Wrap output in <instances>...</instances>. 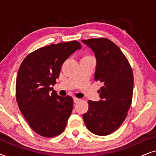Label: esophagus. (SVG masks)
<instances>
[{"instance_id": "esophagus-1", "label": "esophagus", "mask_w": 156, "mask_h": 156, "mask_svg": "<svg viewBox=\"0 0 156 156\" xmlns=\"http://www.w3.org/2000/svg\"><path fill=\"white\" fill-rule=\"evenodd\" d=\"M79 101H80V99H78V98H76V97L74 98V103H77Z\"/></svg>"}]
</instances>
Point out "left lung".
<instances>
[{
  "label": "left lung",
  "instance_id": "8db88e82",
  "mask_svg": "<svg viewBox=\"0 0 156 156\" xmlns=\"http://www.w3.org/2000/svg\"><path fill=\"white\" fill-rule=\"evenodd\" d=\"M82 41L94 52V80L103 85L98 91L101 100H89V109L83 119L91 133L106 136L116 131L126 118L133 97V71L123 53L110 40L101 37Z\"/></svg>",
  "mask_w": 156,
  "mask_h": 156
}]
</instances>
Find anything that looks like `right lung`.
I'll use <instances>...</instances> for the list:
<instances>
[{
    "label": "right lung",
    "mask_w": 156,
    "mask_h": 156,
    "mask_svg": "<svg viewBox=\"0 0 156 156\" xmlns=\"http://www.w3.org/2000/svg\"><path fill=\"white\" fill-rule=\"evenodd\" d=\"M74 40L52 44L30 53L18 69L16 96L19 108L33 131L47 138L62 133L73 108L70 96L60 97L51 87L62 66L76 50Z\"/></svg>",
    "instance_id": "add662e5"
}]
</instances>
